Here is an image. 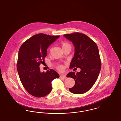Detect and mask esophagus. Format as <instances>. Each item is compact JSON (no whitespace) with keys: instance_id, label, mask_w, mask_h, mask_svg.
Here are the masks:
<instances>
[{"instance_id":"obj_1","label":"esophagus","mask_w":121,"mask_h":121,"mask_svg":"<svg viewBox=\"0 0 121 121\" xmlns=\"http://www.w3.org/2000/svg\"><path fill=\"white\" fill-rule=\"evenodd\" d=\"M60 78H63V79H65V78H66V75H64V74H62V75H60Z\"/></svg>"}]
</instances>
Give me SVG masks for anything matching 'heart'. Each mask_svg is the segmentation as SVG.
<instances>
[{
    "mask_svg": "<svg viewBox=\"0 0 121 121\" xmlns=\"http://www.w3.org/2000/svg\"><path fill=\"white\" fill-rule=\"evenodd\" d=\"M62 48L63 49L64 48H71V46L70 45V44L68 42H64L62 43ZM58 69L60 70H62L63 69V67L62 66H58Z\"/></svg>",
    "mask_w": 121,
    "mask_h": 121,
    "instance_id": "b5f03b06",
    "label": "heart"
}]
</instances>
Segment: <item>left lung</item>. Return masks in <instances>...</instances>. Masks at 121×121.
Returning a JSON list of instances; mask_svg holds the SVG:
<instances>
[{"mask_svg":"<svg viewBox=\"0 0 121 121\" xmlns=\"http://www.w3.org/2000/svg\"><path fill=\"white\" fill-rule=\"evenodd\" d=\"M71 41L75 47L74 57L73 58L70 68H80V72L69 73L67 77L75 80L74 86L69 91L77 94L87 92L98 78L101 68V59L96 43L89 37L80 33L64 35Z\"/></svg>","mask_w":121,"mask_h":121,"instance_id":"8db88e82","label":"left lung"}]
</instances>
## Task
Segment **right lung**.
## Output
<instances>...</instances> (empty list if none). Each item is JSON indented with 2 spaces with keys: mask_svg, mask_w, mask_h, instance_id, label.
<instances>
[{
  "mask_svg": "<svg viewBox=\"0 0 121 121\" xmlns=\"http://www.w3.org/2000/svg\"><path fill=\"white\" fill-rule=\"evenodd\" d=\"M59 36L43 34L35 35L21 46L17 58V72L23 87L29 93L37 98L43 97L52 90V81L59 78L53 69L41 72L39 65L44 62L48 46Z\"/></svg>",
  "mask_w": 121,
  "mask_h": 121,
  "instance_id": "add662e5",
  "label": "right lung"
}]
</instances>
